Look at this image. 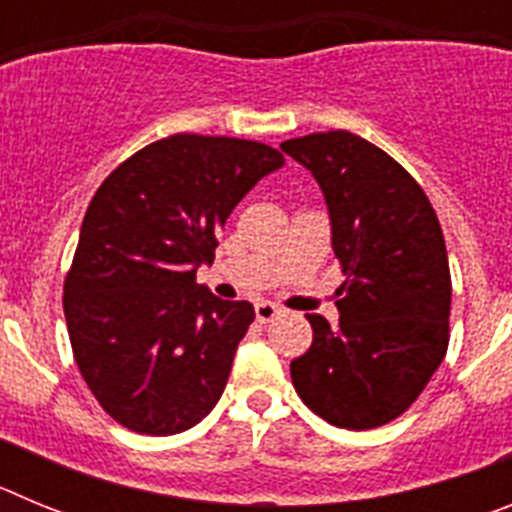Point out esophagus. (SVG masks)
Returning a JSON list of instances; mask_svg holds the SVG:
<instances>
[{"label":"esophagus","instance_id":"34e87169","mask_svg":"<svg viewBox=\"0 0 512 512\" xmlns=\"http://www.w3.org/2000/svg\"><path fill=\"white\" fill-rule=\"evenodd\" d=\"M277 315L279 307L274 305V302H259V305H256V320H259V323H271Z\"/></svg>","mask_w":512,"mask_h":512}]
</instances>
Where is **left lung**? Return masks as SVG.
I'll return each mask as SVG.
<instances>
[{"label": "left lung", "mask_w": 512, "mask_h": 512, "mask_svg": "<svg viewBox=\"0 0 512 512\" xmlns=\"http://www.w3.org/2000/svg\"><path fill=\"white\" fill-rule=\"evenodd\" d=\"M282 151L318 179L346 274L338 325L305 315L312 346L289 364L292 384L330 425L379 428L418 400L449 348L441 223L423 187L361 135L310 133L284 140Z\"/></svg>", "instance_id": "8db88e82"}]
</instances>
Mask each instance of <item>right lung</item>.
<instances>
[{
  "label": "right lung",
  "instance_id": "1",
  "mask_svg": "<svg viewBox=\"0 0 512 512\" xmlns=\"http://www.w3.org/2000/svg\"><path fill=\"white\" fill-rule=\"evenodd\" d=\"M282 164L259 140L176 133L94 192L63 312L81 377L112 420L174 436L217 405L256 315L197 284V266L212 264L233 207Z\"/></svg>",
  "mask_w": 512,
  "mask_h": 512
}]
</instances>
